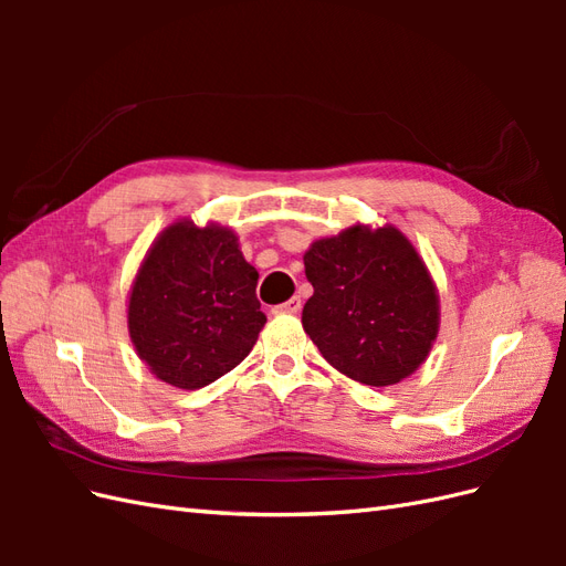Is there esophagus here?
Returning <instances> with one entry per match:
<instances>
[{
	"label": "esophagus",
	"instance_id": "1",
	"mask_svg": "<svg viewBox=\"0 0 566 566\" xmlns=\"http://www.w3.org/2000/svg\"><path fill=\"white\" fill-rule=\"evenodd\" d=\"M300 310H302V300L300 297H290L287 302L276 306V312H283V314H297Z\"/></svg>",
	"mask_w": 566,
	"mask_h": 566
}]
</instances>
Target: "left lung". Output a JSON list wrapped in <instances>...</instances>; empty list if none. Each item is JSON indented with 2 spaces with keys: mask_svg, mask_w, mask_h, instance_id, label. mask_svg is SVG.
<instances>
[{
  "mask_svg": "<svg viewBox=\"0 0 566 566\" xmlns=\"http://www.w3.org/2000/svg\"><path fill=\"white\" fill-rule=\"evenodd\" d=\"M302 325L325 361L352 380L387 387L408 378L432 349L439 300L401 231L352 227L304 254Z\"/></svg>",
  "mask_w": 566,
  "mask_h": 566,
  "instance_id": "8db88e82",
  "label": "left lung"
}]
</instances>
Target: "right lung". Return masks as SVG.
Segmentation results:
<instances>
[{"label": "right lung", "instance_id": "add662e5", "mask_svg": "<svg viewBox=\"0 0 566 566\" xmlns=\"http://www.w3.org/2000/svg\"><path fill=\"white\" fill-rule=\"evenodd\" d=\"M256 279L233 231L191 221L169 227L129 297V335L142 361L181 389H200L233 370L266 323Z\"/></svg>", "mask_w": 566, "mask_h": 566}]
</instances>
